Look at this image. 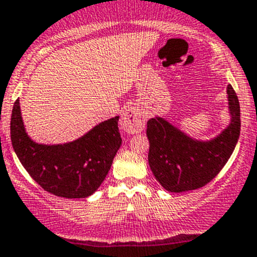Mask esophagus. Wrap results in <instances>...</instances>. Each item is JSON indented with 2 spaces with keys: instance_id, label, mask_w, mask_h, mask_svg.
I'll use <instances>...</instances> for the list:
<instances>
[{
  "instance_id": "obj_1",
  "label": "esophagus",
  "mask_w": 257,
  "mask_h": 257,
  "mask_svg": "<svg viewBox=\"0 0 257 257\" xmlns=\"http://www.w3.org/2000/svg\"><path fill=\"white\" fill-rule=\"evenodd\" d=\"M121 127L127 134L141 133L145 127L144 112L138 107H127L121 116Z\"/></svg>"
}]
</instances>
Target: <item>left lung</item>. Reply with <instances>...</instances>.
I'll return each instance as SVG.
<instances>
[{"instance_id": "1", "label": "left lung", "mask_w": 257, "mask_h": 257, "mask_svg": "<svg viewBox=\"0 0 257 257\" xmlns=\"http://www.w3.org/2000/svg\"><path fill=\"white\" fill-rule=\"evenodd\" d=\"M228 126L211 140H198L168 119L155 116L148 121L149 165L164 189L182 193L211 182L226 165L240 138V103L232 85H227Z\"/></svg>"}]
</instances>
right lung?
Wrapping results in <instances>:
<instances>
[{"label": "right lung", "instance_id": "1", "mask_svg": "<svg viewBox=\"0 0 257 257\" xmlns=\"http://www.w3.org/2000/svg\"><path fill=\"white\" fill-rule=\"evenodd\" d=\"M118 118L106 119L70 143L46 145L28 135L17 99L11 116L12 148L44 190L63 198L89 197L103 183L121 146Z\"/></svg>", "mask_w": 257, "mask_h": 257}]
</instances>
